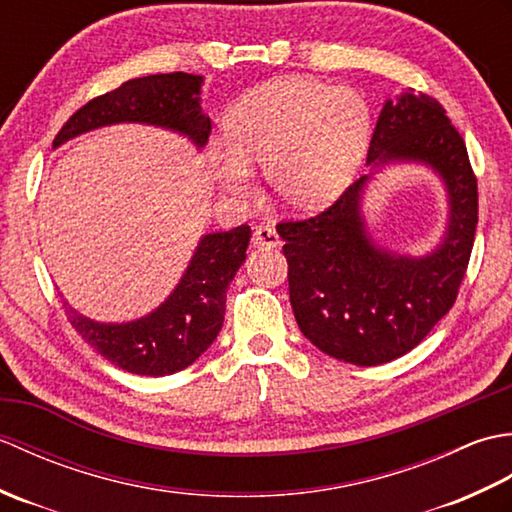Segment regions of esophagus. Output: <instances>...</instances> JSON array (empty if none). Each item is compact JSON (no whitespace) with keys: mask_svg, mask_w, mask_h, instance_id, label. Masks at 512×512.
Masks as SVG:
<instances>
[{"mask_svg":"<svg viewBox=\"0 0 512 512\" xmlns=\"http://www.w3.org/2000/svg\"><path fill=\"white\" fill-rule=\"evenodd\" d=\"M279 233L275 231L273 226H257L255 233H253V246L255 248H273L279 246Z\"/></svg>","mask_w":512,"mask_h":512,"instance_id":"esophagus-1","label":"esophagus"}]
</instances>
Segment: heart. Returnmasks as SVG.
<instances>
[{
  "label": "heart",
  "mask_w": 512,
  "mask_h": 512,
  "mask_svg": "<svg viewBox=\"0 0 512 512\" xmlns=\"http://www.w3.org/2000/svg\"><path fill=\"white\" fill-rule=\"evenodd\" d=\"M369 112L352 90L312 79H277L242 96L226 114L215 178L226 191H250L248 167H264L268 187L290 209L328 204L352 180L365 154Z\"/></svg>",
  "instance_id": "obj_1"
}]
</instances>
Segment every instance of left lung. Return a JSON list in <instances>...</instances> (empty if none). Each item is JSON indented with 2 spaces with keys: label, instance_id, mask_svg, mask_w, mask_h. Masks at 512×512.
<instances>
[{
  "label": "left lung",
  "instance_id": "left-lung-1",
  "mask_svg": "<svg viewBox=\"0 0 512 512\" xmlns=\"http://www.w3.org/2000/svg\"><path fill=\"white\" fill-rule=\"evenodd\" d=\"M389 160L427 162L447 182L451 220L436 253L394 257L369 242L358 206L367 176L321 213L277 224L303 336L323 354L361 367L407 354L453 308L475 242V171L464 138L433 96L402 94L385 103L367 165Z\"/></svg>",
  "mask_w": 512,
  "mask_h": 512
}]
</instances>
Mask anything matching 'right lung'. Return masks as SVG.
I'll list each match as a JSON object with an SVG mask.
<instances>
[{
	"instance_id": "1",
	"label": "right lung",
	"mask_w": 512,
	"mask_h": 512,
	"mask_svg": "<svg viewBox=\"0 0 512 512\" xmlns=\"http://www.w3.org/2000/svg\"><path fill=\"white\" fill-rule=\"evenodd\" d=\"M202 76L187 72L151 74L118 85L79 107L54 136L59 147L72 136L101 125L136 121L176 129L202 147L211 118L200 112ZM250 226L204 235L178 288L149 317L132 323H96L63 303L72 328L96 352L125 372L167 376L189 367L220 334L226 288L244 264Z\"/></svg>"
}]
</instances>
